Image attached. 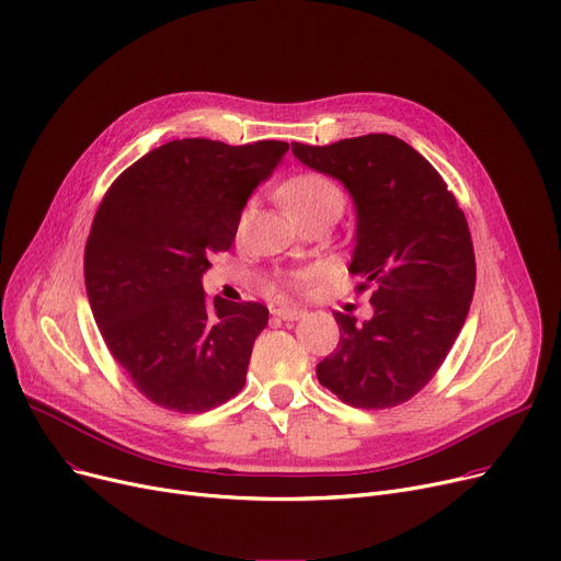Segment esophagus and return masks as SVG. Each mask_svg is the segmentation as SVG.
Returning <instances> with one entry per match:
<instances>
[{
	"label": "esophagus",
	"mask_w": 561,
	"mask_h": 561,
	"mask_svg": "<svg viewBox=\"0 0 561 561\" xmlns=\"http://www.w3.org/2000/svg\"><path fill=\"white\" fill-rule=\"evenodd\" d=\"M273 313L282 321H298L300 316H305V311L298 307H277V309H273Z\"/></svg>",
	"instance_id": "34e87169"
}]
</instances>
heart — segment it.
Masks as SVG:
<instances>
[{"instance_id": "1", "label": "heart", "mask_w": 561, "mask_h": 561, "mask_svg": "<svg viewBox=\"0 0 561 561\" xmlns=\"http://www.w3.org/2000/svg\"><path fill=\"white\" fill-rule=\"evenodd\" d=\"M282 197L296 217L319 213L325 208H344V192L323 174H300L282 187ZM248 222V210L240 215V227Z\"/></svg>"}]
</instances>
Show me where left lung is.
Here are the masks:
<instances>
[{"label":"left lung","instance_id":"1","mask_svg":"<svg viewBox=\"0 0 561 561\" xmlns=\"http://www.w3.org/2000/svg\"><path fill=\"white\" fill-rule=\"evenodd\" d=\"M290 149L348 190L357 213L348 273L364 279L359 290L376 284L369 321L334 313L339 344L316 376L353 408L405 403L440 369L468 319L477 263L466 215L433 164L399 137Z\"/></svg>","mask_w":561,"mask_h":561}]
</instances>
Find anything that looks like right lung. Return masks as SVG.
I'll return each mask as SVG.
<instances>
[{
  "mask_svg": "<svg viewBox=\"0 0 561 561\" xmlns=\"http://www.w3.org/2000/svg\"><path fill=\"white\" fill-rule=\"evenodd\" d=\"M286 151L273 139H174L107 190L84 250L87 296L112 357L149 401L206 412L245 387L267 309L208 300L202 277Z\"/></svg>",
  "mask_w": 561,
  "mask_h": 561,
  "instance_id": "right-lung-1",
  "label": "right lung"
}]
</instances>
